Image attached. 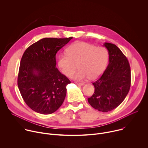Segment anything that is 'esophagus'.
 <instances>
[{
	"label": "esophagus",
	"mask_w": 148,
	"mask_h": 148,
	"mask_svg": "<svg viewBox=\"0 0 148 148\" xmlns=\"http://www.w3.org/2000/svg\"><path fill=\"white\" fill-rule=\"evenodd\" d=\"M75 84L77 86H83L84 85L83 83H81V82H75Z\"/></svg>",
	"instance_id": "1"
}]
</instances>
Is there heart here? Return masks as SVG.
I'll use <instances>...</instances> for the list:
<instances>
[{"instance_id": "heart-1", "label": "heart", "mask_w": 148, "mask_h": 148, "mask_svg": "<svg viewBox=\"0 0 148 148\" xmlns=\"http://www.w3.org/2000/svg\"><path fill=\"white\" fill-rule=\"evenodd\" d=\"M67 54L62 53L58 57V66L61 73L70 77L76 71H79L73 78L82 80L88 78L94 81L99 78L107 66L108 53L102 47H96L86 42H76L67 50Z\"/></svg>"}]
</instances>
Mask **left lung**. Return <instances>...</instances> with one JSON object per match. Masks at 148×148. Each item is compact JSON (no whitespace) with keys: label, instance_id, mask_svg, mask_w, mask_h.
I'll return each mask as SVG.
<instances>
[{"label":"left lung","instance_id":"8db88e82","mask_svg":"<svg viewBox=\"0 0 148 148\" xmlns=\"http://www.w3.org/2000/svg\"><path fill=\"white\" fill-rule=\"evenodd\" d=\"M109 54V64L101 77L92 83L94 94L88 101L95 110L111 111L123 102L131 87V69L129 62L115 45L104 43Z\"/></svg>","mask_w":148,"mask_h":148}]
</instances>
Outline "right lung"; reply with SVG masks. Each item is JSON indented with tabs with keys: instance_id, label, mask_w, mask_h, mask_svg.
Segmentation results:
<instances>
[{
	"instance_id": "right-lung-1",
	"label": "right lung",
	"mask_w": 148,
	"mask_h": 148,
	"mask_svg": "<svg viewBox=\"0 0 148 148\" xmlns=\"http://www.w3.org/2000/svg\"><path fill=\"white\" fill-rule=\"evenodd\" d=\"M72 38H42L29 46L21 59L18 87L26 103L37 113L52 114L64 102L71 82L56 67V55Z\"/></svg>"
}]
</instances>
